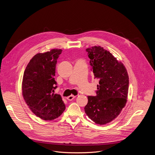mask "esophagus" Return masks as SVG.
I'll return each mask as SVG.
<instances>
[{
	"mask_svg": "<svg viewBox=\"0 0 155 155\" xmlns=\"http://www.w3.org/2000/svg\"><path fill=\"white\" fill-rule=\"evenodd\" d=\"M75 97V96H74V95H73V94H71V95L68 96V97H66V99H67L68 101H72Z\"/></svg>",
	"mask_w": 155,
	"mask_h": 155,
	"instance_id": "1",
	"label": "esophagus"
}]
</instances>
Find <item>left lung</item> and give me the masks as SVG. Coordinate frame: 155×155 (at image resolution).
Listing matches in <instances>:
<instances>
[{"label":"left lung","mask_w":155,"mask_h":155,"mask_svg":"<svg viewBox=\"0 0 155 155\" xmlns=\"http://www.w3.org/2000/svg\"><path fill=\"white\" fill-rule=\"evenodd\" d=\"M94 78L99 80L96 95L89 96L87 116L97 124L113 121L127 102L129 76L124 64L101 46L86 49Z\"/></svg>","instance_id":"obj_1"}]
</instances>
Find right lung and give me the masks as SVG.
I'll return each mask as SVG.
<instances>
[{
	"mask_svg": "<svg viewBox=\"0 0 155 155\" xmlns=\"http://www.w3.org/2000/svg\"><path fill=\"white\" fill-rule=\"evenodd\" d=\"M61 49H52L35 55L28 64L22 81V94L29 108L44 120L59 117L65 110L60 94H54L58 87L54 80L56 64Z\"/></svg>",
	"mask_w": 155,
	"mask_h": 155,
	"instance_id": "1",
	"label": "right lung"
}]
</instances>
